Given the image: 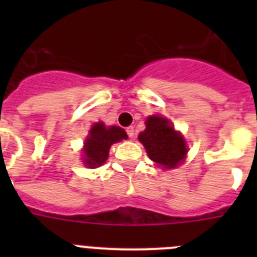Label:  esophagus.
Here are the masks:
<instances>
[{
	"label": "esophagus",
	"instance_id": "esophagus-1",
	"mask_svg": "<svg viewBox=\"0 0 257 257\" xmlns=\"http://www.w3.org/2000/svg\"><path fill=\"white\" fill-rule=\"evenodd\" d=\"M126 133H127V135L130 136L131 139H133L134 136H135V128H134L133 126H130V127H127L126 128Z\"/></svg>",
	"mask_w": 257,
	"mask_h": 257
}]
</instances>
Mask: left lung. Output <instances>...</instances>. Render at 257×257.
I'll return each instance as SVG.
<instances>
[{"label": "left lung", "instance_id": "left-lung-1", "mask_svg": "<svg viewBox=\"0 0 257 257\" xmlns=\"http://www.w3.org/2000/svg\"><path fill=\"white\" fill-rule=\"evenodd\" d=\"M138 138L149 158L162 169H176L187 157L184 136L165 117L149 115L145 119V130Z\"/></svg>", "mask_w": 257, "mask_h": 257}]
</instances>
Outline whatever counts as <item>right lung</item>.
Wrapping results in <instances>:
<instances>
[{
    "mask_svg": "<svg viewBox=\"0 0 257 257\" xmlns=\"http://www.w3.org/2000/svg\"><path fill=\"white\" fill-rule=\"evenodd\" d=\"M127 139V134L118 126L106 127L103 122L94 123L83 143V163L88 169H96L108 160L109 149L114 143Z\"/></svg>",
    "mask_w": 257,
    "mask_h": 257,
    "instance_id": "obj_1",
    "label": "right lung"
}]
</instances>
